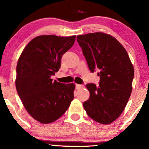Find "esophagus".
Masks as SVG:
<instances>
[{"label":"esophagus","mask_w":149,"mask_h":149,"mask_svg":"<svg viewBox=\"0 0 149 149\" xmlns=\"http://www.w3.org/2000/svg\"><path fill=\"white\" fill-rule=\"evenodd\" d=\"M75 86H76V88L77 89H80V88H84V86L83 85H79V84H75Z\"/></svg>","instance_id":"esophagus-1"}]
</instances>
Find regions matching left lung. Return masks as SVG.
Wrapping results in <instances>:
<instances>
[{"label":"left lung","mask_w":149,"mask_h":149,"mask_svg":"<svg viewBox=\"0 0 149 149\" xmlns=\"http://www.w3.org/2000/svg\"><path fill=\"white\" fill-rule=\"evenodd\" d=\"M77 40L90 70H100V85L86 84L90 98L84 108L95 122L109 124L120 116L131 96L133 65L125 48L110 34L90 33L77 36Z\"/></svg>","instance_id":"8db88e82"}]
</instances>
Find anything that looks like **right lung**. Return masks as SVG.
<instances>
[{"label": "right lung", "instance_id": "obj_1", "mask_svg": "<svg viewBox=\"0 0 149 149\" xmlns=\"http://www.w3.org/2000/svg\"><path fill=\"white\" fill-rule=\"evenodd\" d=\"M76 36L41 35L29 42L16 65V88L24 107L35 120L49 124L65 113L74 99V84L53 81L64 53Z\"/></svg>", "mask_w": 149, "mask_h": 149}]
</instances>
